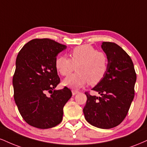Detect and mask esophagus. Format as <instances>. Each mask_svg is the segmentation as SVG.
Here are the masks:
<instances>
[{
    "label": "esophagus",
    "mask_w": 147,
    "mask_h": 147,
    "mask_svg": "<svg viewBox=\"0 0 147 147\" xmlns=\"http://www.w3.org/2000/svg\"><path fill=\"white\" fill-rule=\"evenodd\" d=\"M72 95H75L79 93V91L76 90H72Z\"/></svg>",
    "instance_id": "1"
}]
</instances>
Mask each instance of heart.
Listing matches in <instances>:
<instances>
[{
	"label": "heart",
	"instance_id": "obj_1",
	"mask_svg": "<svg viewBox=\"0 0 147 147\" xmlns=\"http://www.w3.org/2000/svg\"><path fill=\"white\" fill-rule=\"evenodd\" d=\"M70 59L66 57H58L55 66L61 75H70L75 69L77 72L65 79L63 84L72 88H79L88 82L96 85L102 80L108 70L106 55L98 52L90 45L76 47L70 53Z\"/></svg>",
	"mask_w": 147,
	"mask_h": 147
}]
</instances>
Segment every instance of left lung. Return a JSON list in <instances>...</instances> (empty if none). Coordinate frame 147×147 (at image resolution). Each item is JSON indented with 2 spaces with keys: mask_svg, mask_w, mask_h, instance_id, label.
<instances>
[{
  "mask_svg": "<svg viewBox=\"0 0 147 147\" xmlns=\"http://www.w3.org/2000/svg\"><path fill=\"white\" fill-rule=\"evenodd\" d=\"M103 51L108 59V70L104 77L92 90L99 97L87 96L83 111L91 125L109 129L119 125L126 117L134 98L136 73L131 57L120 46L103 42Z\"/></svg>",
  "mask_w": 147,
  "mask_h": 147,
  "instance_id": "left-lung-1",
  "label": "left lung"
}]
</instances>
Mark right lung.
Here are the masks:
<instances>
[{
	"label": "right lung",
	"instance_id": "add662e5",
	"mask_svg": "<svg viewBox=\"0 0 147 147\" xmlns=\"http://www.w3.org/2000/svg\"><path fill=\"white\" fill-rule=\"evenodd\" d=\"M66 48L49 38H36L18 52L12 80L14 97L20 114L30 126L50 129L62 121L63 106L72 92L67 87L55 89L60 82L55 62Z\"/></svg>",
	"mask_w": 147,
	"mask_h": 147
}]
</instances>
